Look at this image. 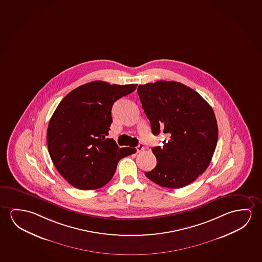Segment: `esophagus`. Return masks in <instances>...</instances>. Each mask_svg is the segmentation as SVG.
<instances>
[{
  "label": "esophagus",
  "instance_id": "obj_1",
  "mask_svg": "<svg viewBox=\"0 0 262 262\" xmlns=\"http://www.w3.org/2000/svg\"><path fill=\"white\" fill-rule=\"evenodd\" d=\"M136 150H137L138 152L143 151V150H144V144H143V143H140V144L136 147Z\"/></svg>",
  "mask_w": 262,
  "mask_h": 262
}]
</instances>
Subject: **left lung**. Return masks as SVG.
<instances>
[{"mask_svg": "<svg viewBox=\"0 0 262 262\" xmlns=\"http://www.w3.org/2000/svg\"><path fill=\"white\" fill-rule=\"evenodd\" d=\"M138 94L154 135L169 139L152 148L156 167L146 177L158 185L179 189L205 171L217 141L213 110L197 92L177 81L139 85Z\"/></svg>", "mask_w": 262, "mask_h": 262, "instance_id": "obj_1", "label": "left lung"}]
</instances>
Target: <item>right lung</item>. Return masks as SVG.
Here are the masks:
<instances>
[{
    "instance_id": "right-lung-1",
    "label": "right lung",
    "mask_w": 262,
    "mask_h": 262,
    "mask_svg": "<svg viewBox=\"0 0 262 262\" xmlns=\"http://www.w3.org/2000/svg\"><path fill=\"white\" fill-rule=\"evenodd\" d=\"M137 84L91 81L61 100L49 122L48 150L59 173L77 189H96L107 184L122 158L136 152L119 148L109 135L112 108L133 93Z\"/></svg>"
}]
</instances>
